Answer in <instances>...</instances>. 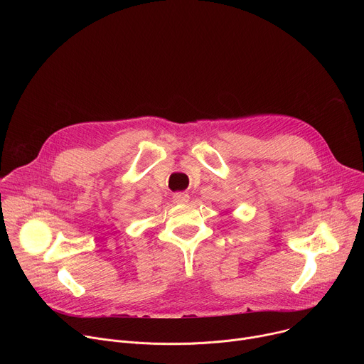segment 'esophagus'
Returning a JSON list of instances; mask_svg holds the SVG:
<instances>
[{"mask_svg":"<svg viewBox=\"0 0 364 364\" xmlns=\"http://www.w3.org/2000/svg\"><path fill=\"white\" fill-rule=\"evenodd\" d=\"M188 198H190V197H188V194H186V193H176V194H174V201L178 203V204L187 203Z\"/></svg>","mask_w":364,"mask_h":364,"instance_id":"1","label":"esophagus"}]
</instances>
